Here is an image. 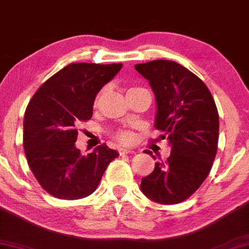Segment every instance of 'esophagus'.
<instances>
[{
	"mask_svg": "<svg viewBox=\"0 0 249 249\" xmlns=\"http://www.w3.org/2000/svg\"><path fill=\"white\" fill-rule=\"evenodd\" d=\"M118 152L121 156H125V154H131V153H134V151L132 150H128V148H119Z\"/></svg>",
	"mask_w": 249,
	"mask_h": 249,
	"instance_id": "1",
	"label": "esophagus"
}]
</instances>
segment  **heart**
Masks as SVG:
<instances>
[{"mask_svg": "<svg viewBox=\"0 0 249 249\" xmlns=\"http://www.w3.org/2000/svg\"><path fill=\"white\" fill-rule=\"evenodd\" d=\"M142 88H130L127 91V95H130V93L132 92H136V91L141 90ZM108 88L107 87H103L101 90L98 91V93H97L96 97H95V101H93V107H98L99 104H101L102 99L104 98V96L107 95ZM115 138L119 142H122V144H131L134 141V134L133 132H131V131H127V130H122V131H118V132H116L115 134Z\"/></svg>", "mask_w": 249, "mask_h": 249, "instance_id": "b5f03b06", "label": "heart"}]
</instances>
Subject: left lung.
I'll return each mask as SVG.
<instances>
[{
  "label": "left lung",
  "instance_id": "8db88e82",
  "mask_svg": "<svg viewBox=\"0 0 249 249\" xmlns=\"http://www.w3.org/2000/svg\"><path fill=\"white\" fill-rule=\"evenodd\" d=\"M134 68L156 96L158 139L171 145L170 157L156 162L141 188L159 204H179L201 186L212 168L218 150V108L206 84L177 62L156 59Z\"/></svg>",
  "mask_w": 249,
  "mask_h": 249
}]
</instances>
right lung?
Returning <instances> with one entry per match:
<instances>
[{
	"label": "right lung",
	"instance_id": "add662e5",
	"mask_svg": "<svg viewBox=\"0 0 249 249\" xmlns=\"http://www.w3.org/2000/svg\"><path fill=\"white\" fill-rule=\"evenodd\" d=\"M122 67V63H71L43 83L25 108L23 146L28 165L43 190L55 198L90 196L108 164L118 157L105 144L83 156L75 142L79 123L92 117L96 95Z\"/></svg>",
	"mask_w": 249,
	"mask_h": 249
}]
</instances>
